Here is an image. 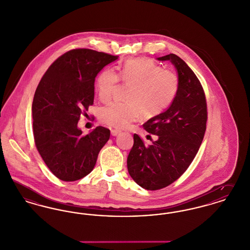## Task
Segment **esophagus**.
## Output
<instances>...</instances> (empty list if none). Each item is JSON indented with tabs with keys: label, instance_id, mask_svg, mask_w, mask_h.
<instances>
[{
	"label": "esophagus",
	"instance_id": "esophagus-1",
	"mask_svg": "<svg viewBox=\"0 0 250 250\" xmlns=\"http://www.w3.org/2000/svg\"><path fill=\"white\" fill-rule=\"evenodd\" d=\"M119 133H120L119 130H116V129H112V130H111V134H112L113 136H117Z\"/></svg>",
	"mask_w": 250,
	"mask_h": 250
}]
</instances>
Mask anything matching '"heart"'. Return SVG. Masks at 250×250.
Wrapping results in <instances>:
<instances>
[{
	"instance_id": "b5f03b06",
	"label": "heart",
	"mask_w": 250,
	"mask_h": 250,
	"mask_svg": "<svg viewBox=\"0 0 250 250\" xmlns=\"http://www.w3.org/2000/svg\"><path fill=\"white\" fill-rule=\"evenodd\" d=\"M119 80L130 85L126 94L128 102H113L100 110L101 120L117 128H125L143 115L153 118L162 114L174 102L180 87L175 71L162 68L147 59L135 58L121 66L119 75L111 67L99 75L96 88L102 102L111 99Z\"/></svg>"
}]
</instances>
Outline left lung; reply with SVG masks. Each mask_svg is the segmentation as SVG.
<instances>
[{"instance_id":"left-lung-1","label":"left lung","mask_w":250,"mask_h":250,"mask_svg":"<svg viewBox=\"0 0 250 250\" xmlns=\"http://www.w3.org/2000/svg\"><path fill=\"white\" fill-rule=\"evenodd\" d=\"M157 59L174 65L180 87L171 105L143 125L147 132L157 135V140L146 146L138 134H133L128 171L146 190L165 188L184 174L197 155L207 122L205 94L193 70L174 53Z\"/></svg>"}]
</instances>
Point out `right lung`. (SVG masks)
Listing matches in <instances>:
<instances>
[{"label": "right lung", "mask_w": 250, "mask_h": 250, "mask_svg": "<svg viewBox=\"0 0 250 250\" xmlns=\"http://www.w3.org/2000/svg\"><path fill=\"white\" fill-rule=\"evenodd\" d=\"M118 57L89 49L71 50L58 57L40 80L32 104L35 143L61 181L88 175L109 140L110 130L102 126L83 135L78 121L93 104L96 76Z\"/></svg>", "instance_id": "right-lung-1"}]
</instances>
